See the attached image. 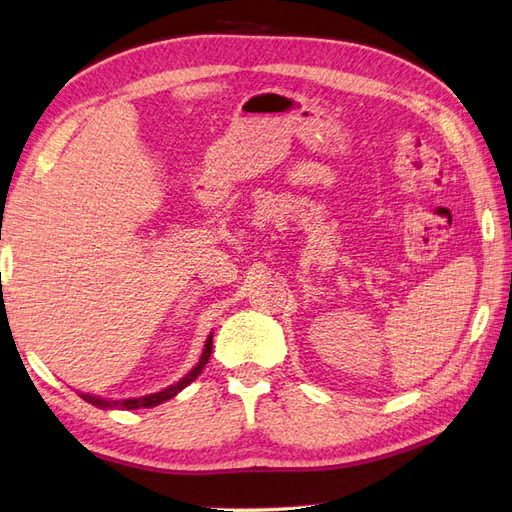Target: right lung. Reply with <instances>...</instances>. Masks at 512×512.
Here are the masks:
<instances>
[{"instance_id":"1","label":"right lung","mask_w":512,"mask_h":512,"mask_svg":"<svg viewBox=\"0 0 512 512\" xmlns=\"http://www.w3.org/2000/svg\"><path fill=\"white\" fill-rule=\"evenodd\" d=\"M211 344H213V334H209L207 342H205V349H202V355L198 364L189 371L183 379H178L176 384L163 388L161 392H152V395H146V397H135V399H102V397H93V395H85V392H78V395L85 399L87 403H91V406L95 408H102V410H137V408H154L159 406V403L168 401L172 397H176L178 392H181L185 386H189L194 382V379L200 375L202 368H205V364L209 362L211 358Z\"/></svg>"}]
</instances>
